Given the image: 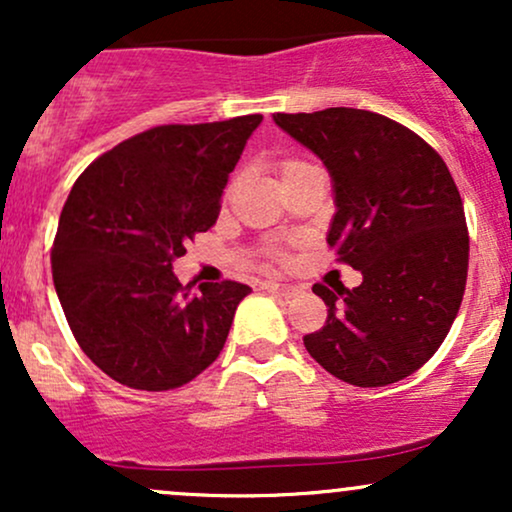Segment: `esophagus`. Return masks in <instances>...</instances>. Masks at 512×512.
I'll use <instances>...</instances> for the list:
<instances>
[{"label": "esophagus", "instance_id": "1", "mask_svg": "<svg viewBox=\"0 0 512 512\" xmlns=\"http://www.w3.org/2000/svg\"><path fill=\"white\" fill-rule=\"evenodd\" d=\"M262 289H267V291H272V293H279V296H284V298H291V296H296V293H298V286L279 284V281H264Z\"/></svg>", "mask_w": 512, "mask_h": 512}]
</instances>
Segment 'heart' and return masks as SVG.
<instances>
[{
  "label": "heart",
  "instance_id": "obj_1",
  "mask_svg": "<svg viewBox=\"0 0 512 512\" xmlns=\"http://www.w3.org/2000/svg\"><path fill=\"white\" fill-rule=\"evenodd\" d=\"M305 166H310V163L301 161V158H286V161L281 163V175H284V178H286V175L296 173V170H301V168H305ZM267 255L272 257V260H276V262L284 260V250H281V248H269Z\"/></svg>",
  "mask_w": 512,
  "mask_h": 512
}]
</instances>
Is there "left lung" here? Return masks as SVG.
<instances>
[{"instance_id":"8db88e82","label":"left lung","mask_w":512,"mask_h":512,"mask_svg":"<svg viewBox=\"0 0 512 512\" xmlns=\"http://www.w3.org/2000/svg\"><path fill=\"white\" fill-rule=\"evenodd\" d=\"M274 122L330 170L337 214L327 243L363 274L356 289L313 286L327 320L305 334V349L349 385L397 383L436 354L460 310L469 233L455 180L419 134L370 110Z\"/></svg>"}]
</instances>
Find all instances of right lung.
I'll return each instance as SVG.
<instances>
[{"label":"right lung","instance_id":"add662e5","mask_svg":"<svg viewBox=\"0 0 512 512\" xmlns=\"http://www.w3.org/2000/svg\"><path fill=\"white\" fill-rule=\"evenodd\" d=\"M260 122L151 127L76 178L52 245V281L74 339L117 383L173 390L221 354L250 286L192 291L173 260L219 219L228 173Z\"/></svg>","mask_w":512,"mask_h":512}]
</instances>
